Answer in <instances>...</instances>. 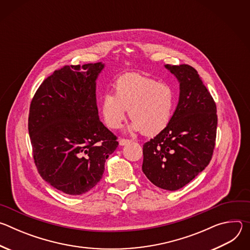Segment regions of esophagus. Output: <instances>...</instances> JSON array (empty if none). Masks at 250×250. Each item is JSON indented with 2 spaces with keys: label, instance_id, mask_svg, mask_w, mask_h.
Instances as JSON below:
<instances>
[{
  "label": "esophagus",
  "instance_id": "1",
  "mask_svg": "<svg viewBox=\"0 0 250 250\" xmlns=\"http://www.w3.org/2000/svg\"><path fill=\"white\" fill-rule=\"evenodd\" d=\"M128 142H130V140H129V139L122 138V139H120V141H119V145H120L121 146H125L126 144H128Z\"/></svg>",
  "mask_w": 250,
  "mask_h": 250
}]
</instances>
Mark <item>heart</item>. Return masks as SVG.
<instances>
[{
	"instance_id": "heart-1",
	"label": "heart",
	"mask_w": 250,
	"mask_h": 250,
	"mask_svg": "<svg viewBox=\"0 0 250 250\" xmlns=\"http://www.w3.org/2000/svg\"><path fill=\"white\" fill-rule=\"evenodd\" d=\"M116 93L108 92L101 99V113L109 127L119 128L129 110L132 120L127 132L142 131L156 135L169 125L177 103L175 89L168 83L128 73L115 84Z\"/></svg>"
}]
</instances>
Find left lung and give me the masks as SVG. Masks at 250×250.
I'll return each instance as SVG.
<instances>
[{
  "label": "left lung",
  "mask_w": 250,
  "mask_h": 250,
  "mask_svg": "<svg viewBox=\"0 0 250 250\" xmlns=\"http://www.w3.org/2000/svg\"><path fill=\"white\" fill-rule=\"evenodd\" d=\"M165 68L180 85L179 101L165 129L144 146L142 172L158 188L176 191L209 163L217 135V106L192 66Z\"/></svg>",
  "instance_id": "8db88e82"
}]
</instances>
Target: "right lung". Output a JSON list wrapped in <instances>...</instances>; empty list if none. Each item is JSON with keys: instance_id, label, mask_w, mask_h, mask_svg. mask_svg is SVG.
Wrapping results in <instances>:
<instances>
[{"instance_id": "1", "label": "right lung", "mask_w": 250, "mask_h": 250, "mask_svg": "<svg viewBox=\"0 0 250 250\" xmlns=\"http://www.w3.org/2000/svg\"><path fill=\"white\" fill-rule=\"evenodd\" d=\"M104 68L102 62L64 66L42 82L30 104L34 163L43 180L68 195L94 188L119 146L99 118L96 81Z\"/></svg>"}]
</instances>
